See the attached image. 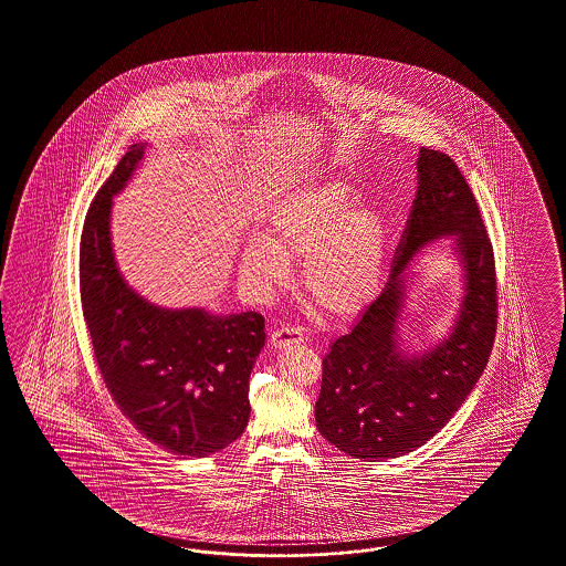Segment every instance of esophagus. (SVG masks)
Segmentation results:
<instances>
[{
    "label": "esophagus",
    "instance_id": "1",
    "mask_svg": "<svg viewBox=\"0 0 566 566\" xmlns=\"http://www.w3.org/2000/svg\"><path fill=\"white\" fill-rule=\"evenodd\" d=\"M305 331L301 326H282L272 333V345L275 349H286L294 343H303Z\"/></svg>",
    "mask_w": 566,
    "mask_h": 566
}]
</instances>
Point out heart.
I'll return each instance as SVG.
<instances>
[{
  "label": "heart",
  "instance_id": "1",
  "mask_svg": "<svg viewBox=\"0 0 566 566\" xmlns=\"http://www.w3.org/2000/svg\"><path fill=\"white\" fill-rule=\"evenodd\" d=\"M356 203L337 181L296 189L273 203L265 233L240 252L244 284L272 293L289 280V256H305L301 277L317 307L333 317L358 314L379 289L387 231L381 214L356 210Z\"/></svg>",
  "mask_w": 566,
  "mask_h": 566
}]
</instances>
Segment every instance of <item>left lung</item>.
Returning <instances> with one entry per match:
<instances>
[{"label": "left lung", "mask_w": 566, "mask_h": 566, "mask_svg": "<svg viewBox=\"0 0 566 566\" xmlns=\"http://www.w3.org/2000/svg\"><path fill=\"white\" fill-rule=\"evenodd\" d=\"M417 196L394 268L354 328L322 360L319 433L364 461L407 454L442 430L489 363L497 333L495 254L468 181L451 156L421 147ZM455 235L467 294L452 335L423 357L397 347V317L411 256L438 237Z\"/></svg>", "instance_id": "obj_1"}]
</instances>
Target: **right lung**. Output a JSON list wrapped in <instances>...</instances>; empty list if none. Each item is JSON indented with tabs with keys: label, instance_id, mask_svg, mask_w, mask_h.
<instances>
[{
	"label": "right lung",
	"instance_id": "right-lung-1",
	"mask_svg": "<svg viewBox=\"0 0 566 566\" xmlns=\"http://www.w3.org/2000/svg\"><path fill=\"white\" fill-rule=\"evenodd\" d=\"M145 149L128 147L88 208L80 240L82 312L101 377L136 430L179 457H206L249 426L250 370L265 345V319L256 312L161 310L124 282L109 214Z\"/></svg>",
	"mask_w": 566,
	"mask_h": 566
}]
</instances>
